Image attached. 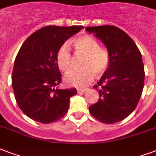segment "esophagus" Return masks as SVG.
<instances>
[{"mask_svg": "<svg viewBox=\"0 0 156 156\" xmlns=\"http://www.w3.org/2000/svg\"><path fill=\"white\" fill-rule=\"evenodd\" d=\"M88 90V88H79V89H77V91H78V93H80V92H85V91Z\"/></svg>", "mask_w": 156, "mask_h": 156, "instance_id": "1", "label": "esophagus"}]
</instances>
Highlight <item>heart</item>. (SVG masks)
Masks as SVG:
<instances>
[{"mask_svg": "<svg viewBox=\"0 0 156 156\" xmlns=\"http://www.w3.org/2000/svg\"><path fill=\"white\" fill-rule=\"evenodd\" d=\"M73 48L77 55H83L80 68L73 69L66 73L64 81L67 85L84 87L98 75L105 73L110 65L111 57L108 50L99 47V43L90 35H83L75 38ZM56 62L62 71H67L71 66L72 56L67 43H63L56 54Z\"/></svg>", "mask_w": 156, "mask_h": 156, "instance_id": "obj_1", "label": "heart"}]
</instances>
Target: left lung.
Segmentation results:
<instances>
[{
	"label": "left lung",
	"mask_w": 156,
	"mask_h": 156,
	"mask_svg": "<svg viewBox=\"0 0 156 156\" xmlns=\"http://www.w3.org/2000/svg\"><path fill=\"white\" fill-rule=\"evenodd\" d=\"M102 41L111 57L110 65L94 88L99 99L89 108L91 115L107 124L116 123L137 106L144 87L145 71L140 51L134 41L118 27H87Z\"/></svg>",
	"instance_id": "left-lung-1"
}]
</instances>
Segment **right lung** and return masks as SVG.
I'll return each mask as SVG.
<instances>
[{
	"instance_id": "obj_1",
	"label": "right lung",
	"mask_w": 156,
	"mask_h": 156,
	"mask_svg": "<svg viewBox=\"0 0 156 156\" xmlns=\"http://www.w3.org/2000/svg\"><path fill=\"white\" fill-rule=\"evenodd\" d=\"M83 26L50 25L29 36L16 56L12 87L22 112L34 121L51 123L67 113L76 88L55 89L62 81L56 62L58 48Z\"/></svg>"
}]
</instances>
